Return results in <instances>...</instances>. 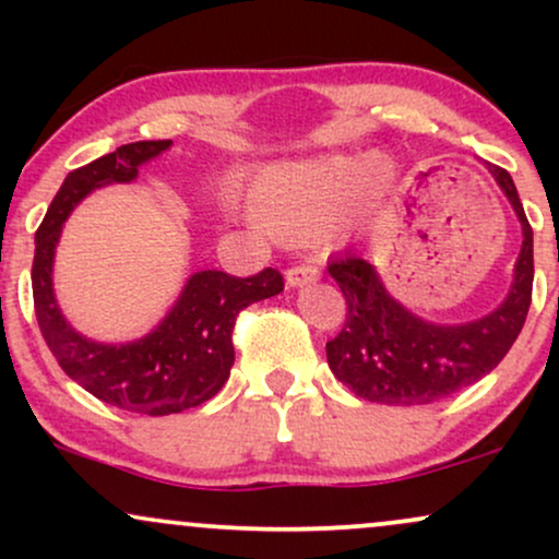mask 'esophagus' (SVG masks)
Segmentation results:
<instances>
[{
  "mask_svg": "<svg viewBox=\"0 0 559 559\" xmlns=\"http://www.w3.org/2000/svg\"><path fill=\"white\" fill-rule=\"evenodd\" d=\"M320 278V267L310 265V262H301V265H292L286 271V284L288 286H307L312 281Z\"/></svg>",
  "mask_w": 559,
  "mask_h": 559,
  "instance_id": "esophagus-1",
  "label": "esophagus"
}]
</instances>
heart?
<instances>
[{"mask_svg":"<svg viewBox=\"0 0 559 559\" xmlns=\"http://www.w3.org/2000/svg\"><path fill=\"white\" fill-rule=\"evenodd\" d=\"M391 178L389 165L378 157H329L260 173L249 199L271 234L307 239L342 221L352 202L368 204L386 194Z\"/></svg>","mask_w":559,"mask_h":559,"instance_id":"1","label":"heart"}]
</instances>
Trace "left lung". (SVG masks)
Wrapping results in <instances>:
<instances>
[{
    "label": "left lung",
    "mask_w": 559,
    "mask_h": 559,
    "mask_svg": "<svg viewBox=\"0 0 559 559\" xmlns=\"http://www.w3.org/2000/svg\"><path fill=\"white\" fill-rule=\"evenodd\" d=\"M489 170L523 226L515 284L491 316L465 325L428 323L389 297L365 258L344 254L329 262L346 299V320L325 344V355L333 376L360 400L396 407L439 402L491 373L515 344L534 292V230L510 173L499 165Z\"/></svg>",
    "instance_id": "8db88e82"
}]
</instances>
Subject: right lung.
I'll return each instance as SVG.
<instances>
[{
  "instance_id": "obj_1",
  "label": "right lung",
  "mask_w": 559,
  "mask_h": 559,
  "mask_svg": "<svg viewBox=\"0 0 559 559\" xmlns=\"http://www.w3.org/2000/svg\"><path fill=\"white\" fill-rule=\"evenodd\" d=\"M168 146L170 139L133 141L68 173L36 230L31 267L38 329L60 368L96 400L139 415L183 413L213 400L230 376V336L239 312L284 292V275L275 267L249 278L202 271L191 275L168 318L139 342L96 344L70 329L52 292V262L62 223L88 191L133 181L139 165Z\"/></svg>"
}]
</instances>
